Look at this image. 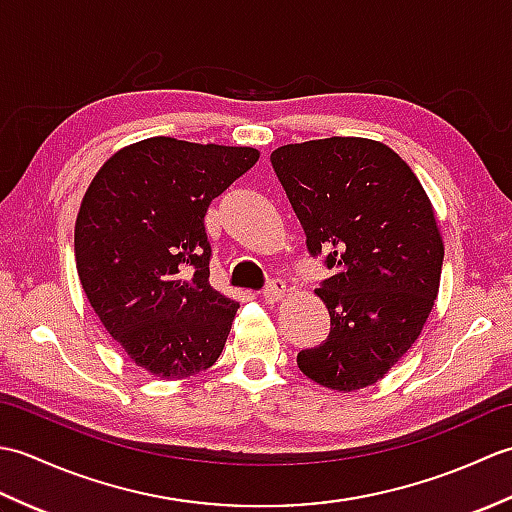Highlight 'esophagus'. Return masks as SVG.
Masks as SVG:
<instances>
[{
  "label": "esophagus",
  "mask_w": 512,
  "mask_h": 512,
  "mask_svg": "<svg viewBox=\"0 0 512 512\" xmlns=\"http://www.w3.org/2000/svg\"><path fill=\"white\" fill-rule=\"evenodd\" d=\"M284 297H286V284H284V281H281V279L270 281L268 288L264 290V299L268 303H279Z\"/></svg>",
  "instance_id": "1"
}]
</instances>
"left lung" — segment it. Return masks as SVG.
<instances>
[{
	"instance_id": "obj_1",
	"label": "left lung",
	"mask_w": 512,
	"mask_h": 512,
	"mask_svg": "<svg viewBox=\"0 0 512 512\" xmlns=\"http://www.w3.org/2000/svg\"><path fill=\"white\" fill-rule=\"evenodd\" d=\"M273 167L308 237L336 273L317 288L330 334L301 350L314 383L356 391L378 383L416 343L440 290L444 242L411 167L372 138L332 136L277 147Z\"/></svg>"
}]
</instances>
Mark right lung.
I'll use <instances>...</instances> for the list:
<instances>
[{"label": "right lung", "instance_id": "right-lung-1", "mask_svg": "<svg viewBox=\"0 0 512 512\" xmlns=\"http://www.w3.org/2000/svg\"><path fill=\"white\" fill-rule=\"evenodd\" d=\"M259 160L255 147L154 136L96 171L74 226L76 273L132 361L187 378L220 358L239 303L209 284V204Z\"/></svg>", "mask_w": 512, "mask_h": 512}]
</instances>
